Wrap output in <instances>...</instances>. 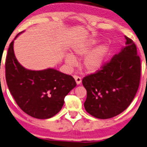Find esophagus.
I'll list each match as a JSON object with an SVG mask.
<instances>
[{"instance_id":"esophagus-1","label":"esophagus","mask_w":147,"mask_h":147,"mask_svg":"<svg viewBox=\"0 0 147 147\" xmlns=\"http://www.w3.org/2000/svg\"><path fill=\"white\" fill-rule=\"evenodd\" d=\"M74 78H75V81H76V83H77L78 85L80 84V83H81V78L80 77H79V76L75 75V76H74Z\"/></svg>"}]
</instances>
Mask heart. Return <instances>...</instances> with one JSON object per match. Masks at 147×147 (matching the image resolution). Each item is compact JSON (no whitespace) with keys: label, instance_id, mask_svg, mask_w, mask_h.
Listing matches in <instances>:
<instances>
[{"label":"heart","instance_id":"1","mask_svg":"<svg viewBox=\"0 0 147 147\" xmlns=\"http://www.w3.org/2000/svg\"><path fill=\"white\" fill-rule=\"evenodd\" d=\"M96 42V40L90 39L82 43L77 44L72 47V51L76 56L83 57L88 54L85 57L82 64L83 69L88 72H95L102 67L109 51L108 46L102 45L90 52ZM66 63L68 66L73 67L77 64V60L73 55L69 54L66 57Z\"/></svg>","mask_w":147,"mask_h":147}]
</instances>
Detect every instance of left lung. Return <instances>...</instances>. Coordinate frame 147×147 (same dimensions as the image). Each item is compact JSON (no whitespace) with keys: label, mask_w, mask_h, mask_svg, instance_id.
Segmentation results:
<instances>
[{"label":"left lung","mask_w":147,"mask_h":147,"mask_svg":"<svg viewBox=\"0 0 147 147\" xmlns=\"http://www.w3.org/2000/svg\"><path fill=\"white\" fill-rule=\"evenodd\" d=\"M125 37V47L99 70L82 80L87 90L85 109L94 117L105 119L121 113L130 105L138 91L140 59L134 42Z\"/></svg>","instance_id":"8db88e82"}]
</instances>
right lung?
<instances>
[{
    "mask_svg": "<svg viewBox=\"0 0 147 147\" xmlns=\"http://www.w3.org/2000/svg\"><path fill=\"white\" fill-rule=\"evenodd\" d=\"M14 40L9 45L5 62L9 90L24 113L40 119L51 118L62 109L65 96L77 85L75 80L53 68L38 71L26 69L15 56Z\"/></svg>",
    "mask_w": 147,
    "mask_h": 147,
    "instance_id": "add662e5",
    "label": "right lung"
}]
</instances>
